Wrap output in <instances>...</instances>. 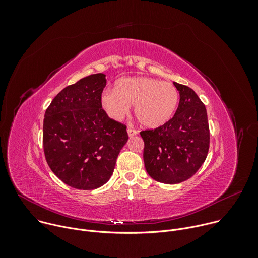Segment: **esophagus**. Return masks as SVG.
<instances>
[{
	"mask_svg": "<svg viewBox=\"0 0 258 258\" xmlns=\"http://www.w3.org/2000/svg\"><path fill=\"white\" fill-rule=\"evenodd\" d=\"M127 134H128V137L132 138L138 134V131H136L134 128H127Z\"/></svg>",
	"mask_w": 258,
	"mask_h": 258,
	"instance_id": "1",
	"label": "esophagus"
}]
</instances>
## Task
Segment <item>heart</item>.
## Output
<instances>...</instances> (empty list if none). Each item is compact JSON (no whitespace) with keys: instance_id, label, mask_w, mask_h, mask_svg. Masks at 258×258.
<instances>
[{"instance_id":"heart-1","label":"heart","mask_w":258,"mask_h":258,"mask_svg":"<svg viewBox=\"0 0 258 258\" xmlns=\"http://www.w3.org/2000/svg\"><path fill=\"white\" fill-rule=\"evenodd\" d=\"M177 103L178 92L173 85L147 77L122 78L115 83V89L104 90L100 97L101 107L110 119L120 121L134 104L136 116L149 128L166 123Z\"/></svg>"}]
</instances>
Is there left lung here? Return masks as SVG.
<instances>
[{
	"mask_svg": "<svg viewBox=\"0 0 258 258\" xmlns=\"http://www.w3.org/2000/svg\"><path fill=\"white\" fill-rule=\"evenodd\" d=\"M179 93L175 114L163 125L140 133L148 174L163 183H178L193 176L206 159L209 126L206 108L189 87L173 83Z\"/></svg>",
	"mask_w": 258,
	"mask_h": 258,
	"instance_id": "left-lung-1",
	"label": "left lung"
}]
</instances>
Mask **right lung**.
<instances>
[{"mask_svg":"<svg viewBox=\"0 0 258 258\" xmlns=\"http://www.w3.org/2000/svg\"><path fill=\"white\" fill-rule=\"evenodd\" d=\"M103 73L63 89L46 110L43 144L51 170L79 190L102 187L111 177L128 140L126 126L110 119L100 104Z\"/></svg>","mask_w":258,"mask_h":258,"instance_id":"add662e5","label":"right lung"}]
</instances>
